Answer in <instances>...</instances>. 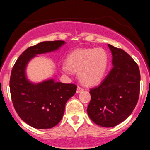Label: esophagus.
Returning a JSON list of instances; mask_svg holds the SVG:
<instances>
[{
  "label": "esophagus",
  "instance_id": "esophagus-1",
  "mask_svg": "<svg viewBox=\"0 0 150 150\" xmlns=\"http://www.w3.org/2000/svg\"><path fill=\"white\" fill-rule=\"evenodd\" d=\"M82 91H83V88H81V87L77 88V91H76L77 93H80L81 92H82Z\"/></svg>",
  "mask_w": 150,
  "mask_h": 150
}]
</instances>
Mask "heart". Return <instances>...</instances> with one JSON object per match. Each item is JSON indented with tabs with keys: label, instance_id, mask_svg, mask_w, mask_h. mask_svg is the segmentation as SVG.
Returning a JSON list of instances; mask_svg holds the SVG:
<instances>
[{
	"label": "heart",
	"instance_id": "heart-1",
	"mask_svg": "<svg viewBox=\"0 0 150 150\" xmlns=\"http://www.w3.org/2000/svg\"><path fill=\"white\" fill-rule=\"evenodd\" d=\"M109 54L102 48H79L74 50L67 56L66 64L61 70L69 75L78 72V76L85 86H93L103 80L109 65Z\"/></svg>",
	"mask_w": 150,
	"mask_h": 150
}]
</instances>
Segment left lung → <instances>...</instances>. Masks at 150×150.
<instances>
[{"label":"left lung","instance_id":"obj_1","mask_svg":"<svg viewBox=\"0 0 150 150\" xmlns=\"http://www.w3.org/2000/svg\"><path fill=\"white\" fill-rule=\"evenodd\" d=\"M112 55V69L98 86L90 90L87 108L89 117L106 128L128 118L135 108L140 91V71L125 51L108 44Z\"/></svg>","mask_w":150,"mask_h":150}]
</instances>
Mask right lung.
Here are the masks:
<instances>
[{
	"label": "right lung",
	"mask_w": 150,
	"mask_h": 150,
	"mask_svg": "<svg viewBox=\"0 0 150 150\" xmlns=\"http://www.w3.org/2000/svg\"><path fill=\"white\" fill-rule=\"evenodd\" d=\"M63 40L44 41L27 48L16 60L11 71L10 91L12 102L18 115L24 122L38 129L51 128L63 117L66 102L75 93L74 84L46 79L33 83L28 78V63L38 54L59 49Z\"/></svg>",
	"instance_id": "add662e5"
}]
</instances>
